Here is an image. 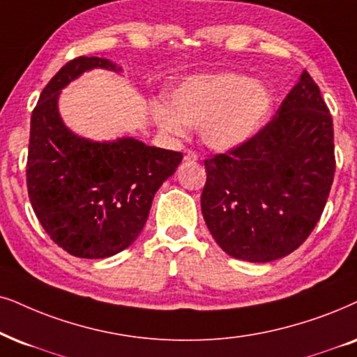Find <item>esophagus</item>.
Masks as SVG:
<instances>
[{
  "label": "esophagus",
  "instance_id": "1",
  "mask_svg": "<svg viewBox=\"0 0 357 357\" xmlns=\"http://www.w3.org/2000/svg\"><path fill=\"white\" fill-rule=\"evenodd\" d=\"M184 161H197V153L192 150L184 151Z\"/></svg>",
  "mask_w": 357,
  "mask_h": 357
}]
</instances>
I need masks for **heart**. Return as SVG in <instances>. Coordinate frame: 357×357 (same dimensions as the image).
Returning <instances> with one entry per match:
<instances>
[{"label":"heart","instance_id":"1","mask_svg":"<svg viewBox=\"0 0 357 357\" xmlns=\"http://www.w3.org/2000/svg\"><path fill=\"white\" fill-rule=\"evenodd\" d=\"M155 107L158 126L171 135H183L184 125L197 126L202 143L227 151L250 142L267 123L273 96L265 84L237 72L189 77Z\"/></svg>","mask_w":357,"mask_h":357}]
</instances>
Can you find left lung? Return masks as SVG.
Here are the masks:
<instances>
[{"label":"left lung","mask_w":357,"mask_h":357,"mask_svg":"<svg viewBox=\"0 0 357 357\" xmlns=\"http://www.w3.org/2000/svg\"><path fill=\"white\" fill-rule=\"evenodd\" d=\"M333 135L329 108L303 70L277 115L250 142L207 158L201 209L225 254L272 261L308 238L335 178Z\"/></svg>","instance_id":"left-lung-1"}]
</instances>
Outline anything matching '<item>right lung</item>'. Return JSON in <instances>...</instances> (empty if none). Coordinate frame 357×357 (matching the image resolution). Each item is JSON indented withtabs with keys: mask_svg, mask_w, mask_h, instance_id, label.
<instances>
[{
	"mask_svg": "<svg viewBox=\"0 0 357 357\" xmlns=\"http://www.w3.org/2000/svg\"><path fill=\"white\" fill-rule=\"evenodd\" d=\"M120 72L102 57H75L40 93L31 115L26 178L36 218L70 255L105 259L135 242L153 197L183 153L135 138L92 142L72 133L59 115L61 90L90 69Z\"/></svg>",
	"mask_w": 357,
	"mask_h": 357,
	"instance_id": "right-lung-1",
	"label": "right lung"
}]
</instances>
